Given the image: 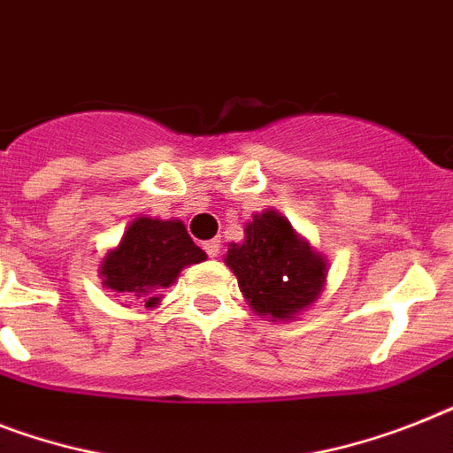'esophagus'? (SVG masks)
Here are the masks:
<instances>
[{
    "label": "esophagus",
    "instance_id": "esophagus-1",
    "mask_svg": "<svg viewBox=\"0 0 453 453\" xmlns=\"http://www.w3.org/2000/svg\"><path fill=\"white\" fill-rule=\"evenodd\" d=\"M219 248H222L219 238H212V241L203 242V250H205V254H208V257H219Z\"/></svg>",
    "mask_w": 453,
    "mask_h": 453
}]
</instances>
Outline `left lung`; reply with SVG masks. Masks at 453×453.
I'll list each match as a JSON object with an SVG mask.
<instances>
[{
    "instance_id": "8db88e82",
    "label": "left lung",
    "mask_w": 453,
    "mask_h": 453,
    "mask_svg": "<svg viewBox=\"0 0 453 453\" xmlns=\"http://www.w3.org/2000/svg\"><path fill=\"white\" fill-rule=\"evenodd\" d=\"M224 264L238 278L250 308L271 321H287L312 305L328 273L326 259L278 211L254 215L245 241L231 242Z\"/></svg>"
}]
</instances>
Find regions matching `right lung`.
Masks as SVG:
<instances>
[{
	"label": "right lung",
	"instance_id": "1",
	"mask_svg": "<svg viewBox=\"0 0 453 453\" xmlns=\"http://www.w3.org/2000/svg\"><path fill=\"white\" fill-rule=\"evenodd\" d=\"M203 259L205 252L194 245L180 219L136 218L118 248L104 257L99 275L106 289L132 294L143 298L145 308H155L182 268Z\"/></svg>",
	"mask_w": 453,
	"mask_h": 453
}]
</instances>
